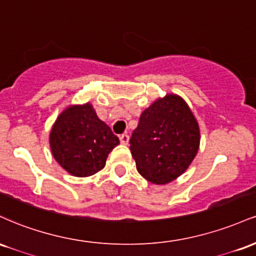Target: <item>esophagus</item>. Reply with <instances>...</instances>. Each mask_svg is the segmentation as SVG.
<instances>
[{
  "label": "esophagus",
  "mask_w": 256,
  "mask_h": 256,
  "mask_svg": "<svg viewBox=\"0 0 256 256\" xmlns=\"http://www.w3.org/2000/svg\"><path fill=\"white\" fill-rule=\"evenodd\" d=\"M128 134H120V137H119V140H120V143H122V144H128Z\"/></svg>",
  "instance_id": "esophagus-1"
}]
</instances>
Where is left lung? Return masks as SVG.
I'll return each instance as SVG.
<instances>
[{
  "mask_svg": "<svg viewBox=\"0 0 256 256\" xmlns=\"http://www.w3.org/2000/svg\"><path fill=\"white\" fill-rule=\"evenodd\" d=\"M200 148V128L180 96L167 94L140 114L130 138L137 171L152 184L164 185L186 171Z\"/></svg>",
  "mask_w": 256,
  "mask_h": 256,
  "instance_id": "8db88e82",
  "label": "left lung"
}]
</instances>
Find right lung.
Wrapping results in <instances>:
<instances>
[{"mask_svg":"<svg viewBox=\"0 0 256 256\" xmlns=\"http://www.w3.org/2000/svg\"><path fill=\"white\" fill-rule=\"evenodd\" d=\"M49 143L52 156L64 170L74 177H89L104 168L119 138L88 102L61 112L52 128Z\"/></svg>","mask_w":256,"mask_h":256,"instance_id":"right-lung-1","label":"right lung"}]
</instances>
